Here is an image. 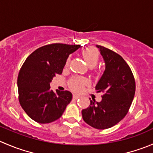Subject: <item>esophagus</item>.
<instances>
[{"mask_svg":"<svg viewBox=\"0 0 153 153\" xmlns=\"http://www.w3.org/2000/svg\"><path fill=\"white\" fill-rule=\"evenodd\" d=\"M72 97H73V99H78V98H79L80 97V96L79 95H78V94H75V93H74L73 95H72Z\"/></svg>","mask_w":153,"mask_h":153,"instance_id":"esophagus-1","label":"esophagus"}]
</instances>
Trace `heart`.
<instances>
[{
  "label": "heart",
  "mask_w": 153,
  "mask_h": 153,
  "mask_svg": "<svg viewBox=\"0 0 153 153\" xmlns=\"http://www.w3.org/2000/svg\"><path fill=\"white\" fill-rule=\"evenodd\" d=\"M83 57L87 62V65L90 68H93L97 65L99 60V54L94 48H87L82 51ZM70 58L68 57L66 62V66L69 63ZM88 81L85 78L80 76H75L71 78L69 81V86L72 90L76 92H80L83 90L84 85L87 84Z\"/></svg>",
  "instance_id": "b5f03b06"
}]
</instances>
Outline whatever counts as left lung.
Masks as SVG:
<instances>
[{"instance_id":"left-lung-1","label":"left lung","mask_w":153,"mask_h":153,"mask_svg":"<svg viewBox=\"0 0 153 153\" xmlns=\"http://www.w3.org/2000/svg\"><path fill=\"white\" fill-rule=\"evenodd\" d=\"M96 46L105 60V70L96 90L104 94L100 102L90 100V106L81 112L86 123L106 129L117 124L128 113L135 93V80L120 54L102 45Z\"/></svg>"}]
</instances>
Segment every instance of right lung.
Returning a JSON list of instances; mask_svg holds the SVG:
<instances>
[{"label": "right lung", "mask_w": 153, "mask_h": 153, "mask_svg": "<svg viewBox=\"0 0 153 153\" xmlns=\"http://www.w3.org/2000/svg\"><path fill=\"white\" fill-rule=\"evenodd\" d=\"M78 45L54 43L31 53L22 66L18 76L19 100L28 116L39 123H49L62 116L72 99L69 91H53V77L63 72L70 54Z\"/></svg>", "instance_id": "obj_1"}]
</instances>
